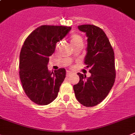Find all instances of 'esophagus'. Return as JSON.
Instances as JSON below:
<instances>
[{"instance_id":"1","label":"esophagus","mask_w":135,"mask_h":135,"mask_svg":"<svg viewBox=\"0 0 135 135\" xmlns=\"http://www.w3.org/2000/svg\"><path fill=\"white\" fill-rule=\"evenodd\" d=\"M71 75V72H70V71H67V74L66 76H68V77H69V76H70Z\"/></svg>"}]
</instances>
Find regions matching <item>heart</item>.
<instances>
[{"label":"heart","mask_w":135,"mask_h":135,"mask_svg":"<svg viewBox=\"0 0 135 135\" xmlns=\"http://www.w3.org/2000/svg\"><path fill=\"white\" fill-rule=\"evenodd\" d=\"M83 43V39L80 35L77 34L73 35L71 37V45H75V44H77V43Z\"/></svg>","instance_id":"1"}]
</instances>
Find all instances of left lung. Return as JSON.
Listing matches in <instances>:
<instances>
[{
    "label": "left lung",
    "instance_id": "8db88e82",
    "mask_svg": "<svg viewBox=\"0 0 135 135\" xmlns=\"http://www.w3.org/2000/svg\"><path fill=\"white\" fill-rule=\"evenodd\" d=\"M86 33L87 39L84 64L90 68L91 76L78 73L80 81L74 86L76 99L81 104L92 107L108 96L115 81L114 53L108 37L102 29L93 25L78 26Z\"/></svg>",
    "mask_w": 135,
    "mask_h": 135
}]
</instances>
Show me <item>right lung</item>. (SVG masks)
Returning <instances> with one entry per match:
<instances>
[{
	"label": "right lung",
	"instance_id": "add662e5",
	"mask_svg": "<svg viewBox=\"0 0 135 135\" xmlns=\"http://www.w3.org/2000/svg\"><path fill=\"white\" fill-rule=\"evenodd\" d=\"M71 28L42 25L25 39L19 57V76L23 88L31 100L37 104H49L57 98L66 75L64 68L49 71V56L55 45Z\"/></svg>",
	"mask_w": 135,
	"mask_h": 135
}]
</instances>
